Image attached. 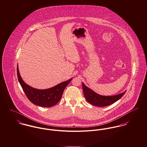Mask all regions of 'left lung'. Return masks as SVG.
<instances>
[{
    "instance_id": "1",
    "label": "left lung",
    "mask_w": 147,
    "mask_h": 147,
    "mask_svg": "<svg viewBox=\"0 0 147 147\" xmlns=\"http://www.w3.org/2000/svg\"><path fill=\"white\" fill-rule=\"evenodd\" d=\"M82 88L86 100L91 104L100 107H106L119 100L125 94L126 91L114 96H102L98 94L93 90L87 87L82 83Z\"/></svg>"
}]
</instances>
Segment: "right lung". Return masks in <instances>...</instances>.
<instances>
[{
	"mask_svg": "<svg viewBox=\"0 0 147 147\" xmlns=\"http://www.w3.org/2000/svg\"><path fill=\"white\" fill-rule=\"evenodd\" d=\"M17 73L18 80L28 99L36 105L46 108L54 106L60 100L66 87L72 80L71 78L48 89L39 90L30 86L22 80L18 65Z\"/></svg>",
	"mask_w": 147,
	"mask_h": 147,
	"instance_id": "obj_1",
	"label": "right lung"
}]
</instances>
